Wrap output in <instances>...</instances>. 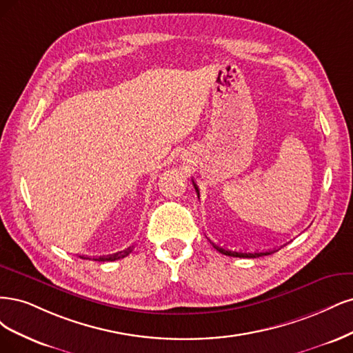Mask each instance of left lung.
Segmentation results:
<instances>
[{
  "mask_svg": "<svg viewBox=\"0 0 353 353\" xmlns=\"http://www.w3.org/2000/svg\"><path fill=\"white\" fill-rule=\"evenodd\" d=\"M192 183H193V188H195L198 196H199V189L195 183V180L192 179ZM210 243L212 245L214 249H217V251L223 255H229V256H237V258H259V256H265V255H271L276 252V249H272V251H267V252H239V251H232V249H225V248H221L219 245H215L214 242L210 241Z\"/></svg>",
  "mask_w": 353,
  "mask_h": 353,
  "instance_id": "left-lung-1",
  "label": "left lung"
}]
</instances>
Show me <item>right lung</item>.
Segmentation results:
<instances>
[{"instance_id":"right-lung-1","label":"right lung","mask_w":353,"mask_h":353,"mask_svg":"<svg viewBox=\"0 0 353 353\" xmlns=\"http://www.w3.org/2000/svg\"><path fill=\"white\" fill-rule=\"evenodd\" d=\"M132 251H133V248H128V249H124V251H121V252L112 254V255H107V256H99V258H97V259H94V261H101V263H104V261H116V259L128 256ZM81 258H83V256H81Z\"/></svg>"}]
</instances>
